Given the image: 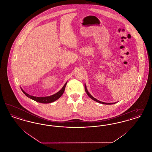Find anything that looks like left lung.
Returning a JSON list of instances; mask_svg holds the SVG:
<instances>
[{"instance_id": "left-lung-1", "label": "left lung", "mask_w": 152, "mask_h": 152, "mask_svg": "<svg viewBox=\"0 0 152 152\" xmlns=\"http://www.w3.org/2000/svg\"><path fill=\"white\" fill-rule=\"evenodd\" d=\"M85 90H86V92L87 94H88V96L91 99H92L93 100H94V101H96V102H99V103H101V104H107V105H109V104L110 105V104H115V103H116V102H115H115H113V103H107V102H102V101H99V100H97L96 99H95L91 94L89 93V92H88V90H87V87H86V84H85Z\"/></svg>"}]
</instances>
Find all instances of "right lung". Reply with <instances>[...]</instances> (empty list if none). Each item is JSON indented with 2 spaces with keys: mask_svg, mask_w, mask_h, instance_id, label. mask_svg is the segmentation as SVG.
Instances as JSON below:
<instances>
[{
  "mask_svg": "<svg viewBox=\"0 0 152 152\" xmlns=\"http://www.w3.org/2000/svg\"><path fill=\"white\" fill-rule=\"evenodd\" d=\"M67 82L64 84V86L63 87L61 88V90H60L58 92L55 94H53L50 96H47V97H36V96H33L31 95L27 94L26 92H24L22 89V92L24 93V94H25L26 96H27L28 97H29L30 99L36 101V102H40V103H43V104H47V103H51L53 101H55L58 99L61 95L63 94L64 90H65V87L66 85Z\"/></svg>",
  "mask_w": 152,
  "mask_h": 152,
  "instance_id": "right-lung-1",
  "label": "right lung"
}]
</instances>
